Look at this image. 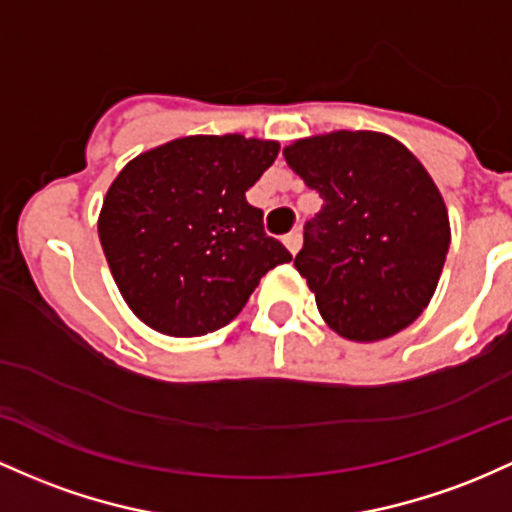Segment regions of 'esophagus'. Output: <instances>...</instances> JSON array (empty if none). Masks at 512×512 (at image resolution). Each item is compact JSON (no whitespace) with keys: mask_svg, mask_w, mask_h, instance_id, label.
Here are the masks:
<instances>
[{"mask_svg":"<svg viewBox=\"0 0 512 512\" xmlns=\"http://www.w3.org/2000/svg\"><path fill=\"white\" fill-rule=\"evenodd\" d=\"M283 241H285L287 249H290V254H297V251H300V246H302V234L295 229V232L285 234Z\"/></svg>","mask_w":512,"mask_h":512,"instance_id":"obj_1","label":"esophagus"}]
</instances>
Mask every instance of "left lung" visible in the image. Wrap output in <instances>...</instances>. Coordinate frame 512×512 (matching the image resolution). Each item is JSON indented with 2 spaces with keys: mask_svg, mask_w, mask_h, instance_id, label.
<instances>
[{
  "mask_svg": "<svg viewBox=\"0 0 512 512\" xmlns=\"http://www.w3.org/2000/svg\"><path fill=\"white\" fill-rule=\"evenodd\" d=\"M285 162L324 200L304 225L295 268L326 324L380 341L413 324L450 249L442 195L423 164L380 132H331L285 147Z\"/></svg>",
  "mask_w": 512,
  "mask_h": 512,
  "instance_id": "8db88e82",
  "label": "left lung"
}]
</instances>
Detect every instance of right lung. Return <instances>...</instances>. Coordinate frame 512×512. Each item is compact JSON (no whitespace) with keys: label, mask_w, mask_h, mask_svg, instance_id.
I'll return each mask as SVG.
<instances>
[{"label":"right lung","mask_w":512,"mask_h":512,"mask_svg":"<svg viewBox=\"0 0 512 512\" xmlns=\"http://www.w3.org/2000/svg\"><path fill=\"white\" fill-rule=\"evenodd\" d=\"M278 142L193 135L140 154L103 200L99 237L125 302L154 331L203 336L241 312L292 254L263 229L246 191Z\"/></svg>","instance_id":"right-lung-1"}]
</instances>
